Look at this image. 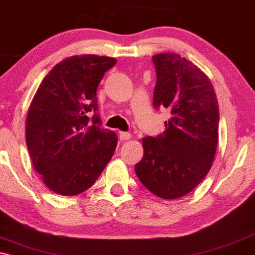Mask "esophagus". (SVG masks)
<instances>
[{"label":"esophagus","instance_id":"esophagus-1","mask_svg":"<svg viewBox=\"0 0 255 255\" xmlns=\"http://www.w3.org/2000/svg\"><path fill=\"white\" fill-rule=\"evenodd\" d=\"M131 138V133L128 132H120V139L121 140H128Z\"/></svg>","mask_w":255,"mask_h":255}]
</instances>
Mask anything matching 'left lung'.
I'll use <instances>...</instances> for the list:
<instances>
[{"label":"left lung","instance_id":"1","mask_svg":"<svg viewBox=\"0 0 255 255\" xmlns=\"http://www.w3.org/2000/svg\"><path fill=\"white\" fill-rule=\"evenodd\" d=\"M155 109H168L166 130L142 139L144 156L134 170L140 182L163 200L186 196L212 166L218 142L219 109L210 79L176 53L153 55Z\"/></svg>","mask_w":255,"mask_h":255}]
</instances>
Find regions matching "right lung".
<instances>
[{"label": "right lung", "mask_w": 255, "mask_h": 255, "mask_svg": "<svg viewBox=\"0 0 255 255\" xmlns=\"http://www.w3.org/2000/svg\"><path fill=\"white\" fill-rule=\"evenodd\" d=\"M115 64L116 59L94 54L66 58L34 94L26 116V146L36 172L55 194L86 191L113 158L118 138L101 127L96 90Z\"/></svg>", "instance_id": "add662e5"}]
</instances>
